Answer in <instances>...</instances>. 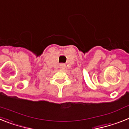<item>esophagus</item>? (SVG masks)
Returning <instances> with one entry per match:
<instances>
[{"label": "esophagus", "mask_w": 129, "mask_h": 129, "mask_svg": "<svg viewBox=\"0 0 129 129\" xmlns=\"http://www.w3.org/2000/svg\"><path fill=\"white\" fill-rule=\"evenodd\" d=\"M66 64H64V63H61V64L59 65V68H60L61 70H64L65 68H66Z\"/></svg>", "instance_id": "34e87169"}]
</instances>
